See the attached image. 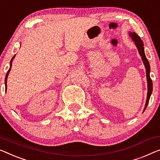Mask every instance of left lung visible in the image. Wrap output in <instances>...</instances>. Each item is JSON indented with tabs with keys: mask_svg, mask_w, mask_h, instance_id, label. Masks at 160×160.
<instances>
[{
	"mask_svg": "<svg viewBox=\"0 0 160 160\" xmlns=\"http://www.w3.org/2000/svg\"><path fill=\"white\" fill-rule=\"evenodd\" d=\"M129 36L130 37L132 38V39L134 42V44L137 47V48L138 49V52L140 54V56L142 57V59L143 61V63H144L145 69H146V74H147V101H146V103H145V106L144 108V112L145 111V109L147 108V105L149 103V98L150 96H151L152 92V81L151 80V78H150V65L149 63L148 59H147V57L145 55V52H144V43L140 39V37L138 36L136 33L134 32H129Z\"/></svg>",
	"mask_w": 160,
	"mask_h": 160,
	"instance_id": "8db88e82",
	"label": "left lung"
}]
</instances>
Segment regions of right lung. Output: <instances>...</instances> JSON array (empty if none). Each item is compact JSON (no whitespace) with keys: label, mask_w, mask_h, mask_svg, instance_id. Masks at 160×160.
Instances as JSON below:
<instances>
[{"label":"right lung","mask_w":160,"mask_h":160,"mask_svg":"<svg viewBox=\"0 0 160 160\" xmlns=\"http://www.w3.org/2000/svg\"><path fill=\"white\" fill-rule=\"evenodd\" d=\"M15 56L16 55H14L13 57H12V59H11V62H10V68H9V70H8V72H7V73H6V78H5V86H6V89H7V78H8V74H9V72H10V71H11V66H12V62H13V59H14V57H15Z\"/></svg>","instance_id":"right-lung-1"}]
</instances>
